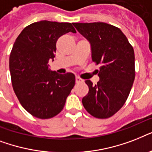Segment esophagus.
I'll list each match as a JSON object with an SVG mask.
<instances>
[{
  "instance_id": "1",
  "label": "esophagus",
  "mask_w": 152,
  "mask_h": 152,
  "mask_svg": "<svg viewBox=\"0 0 152 152\" xmlns=\"http://www.w3.org/2000/svg\"><path fill=\"white\" fill-rule=\"evenodd\" d=\"M83 81V80H82V79L80 78V77H77V76H76V83H82Z\"/></svg>"
}]
</instances>
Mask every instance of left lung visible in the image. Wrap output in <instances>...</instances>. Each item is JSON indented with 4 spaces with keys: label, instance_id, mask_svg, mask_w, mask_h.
<instances>
[{
    "label": "left lung",
    "instance_id": "1",
    "mask_svg": "<svg viewBox=\"0 0 152 152\" xmlns=\"http://www.w3.org/2000/svg\"><path fill=\"white\" fill-rule=\"evenodd\" d=\"M72 24L89 40L92 61L100 64L97 84L85 80L89 91L82 99L83 106L95 118H110L124 106L134 82L133 48L115 26L102 22Z\"/></svg>",
    "mask_w": 152,
    "mask_h": 152
}]
</instances>
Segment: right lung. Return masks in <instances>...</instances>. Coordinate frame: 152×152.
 Returning <instances> with one entry per match:
<instances>
[{"instance_id":"1","label":"right lung","mask_w":152,"mask_h":152,"mask_svg":"<svg viewBox=\"0 0 152 152\" xmlns=\"http://www.w3.org/2000/svg\"><path fill=\"white\" fill-rule=\"evenodd\" d=\"M69 32H76L70 23L42 20L27 26L14 42L9 57L13 90L23 107L35 118L57 115L75 85L72 73L57 74L48 69L57 39Z\"/></svg>"}]
</instances>
